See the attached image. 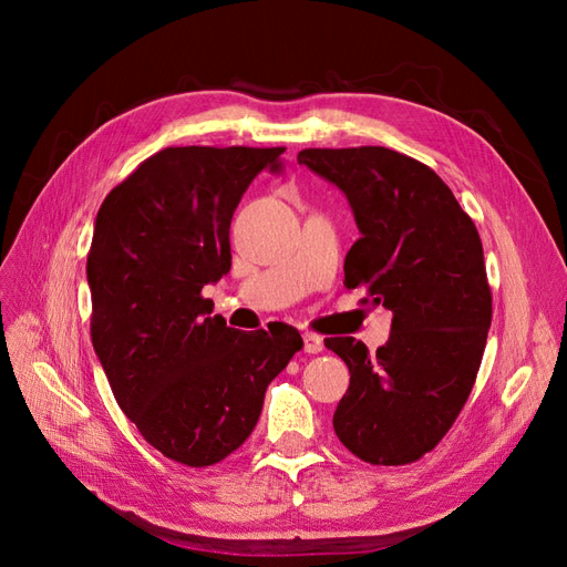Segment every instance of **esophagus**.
<instances>
[{
	"label": "esophagus",
	"instance_id": "obj_1",
	"mask_svg": "<svg viewBox=\"0 0 567 567\" xmlns=\"http://www.w3.org/2000/svg\"><path fill=\"white\" fill-rule=\"evenodd\" d=\"M302 342H305V352H310V354H317L323 350V340L317 333H310V331L302 333Z\"/></svg>",
	"mask_w": 567,
	"mask_h": 567
}]
</instances>
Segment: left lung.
<instances>
[{"label":"left lung","mask_w":567,"mask_h":567,"mask_svg":"<svg viewBox=\"0 0 567 567\" xmlns=\"http://www.w3.org/2000/svg\"><path fill=\"white\" fill-rule=\"evenodd\" d=\"M298 163L348 196L359 236L346 286L392 312L390 340L326 338L350 369L338 440L373 466H404L447 435L473 390L492 323L483 241L431 167L385 146L305 148Z\"/></svg>","instance_id":"left-lung-1"}]
</instances>
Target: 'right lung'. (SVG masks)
<instances>
[{
	"label": "right lung",
	"mask_w": 567,
	"mask_h": 567,
	"mask_svg": "<svg viewBox=\"0 0 567 567\" xmlns=\"http://www.w3.org/2000/svg\"><path fill=\"white\" fill-rule=\"evenodd\" d=\"M286 148L169 146L101 203L87 255L92 342L125 416L192 468L252 433L267 385L302 350L293 326L236 331L203 286L231 267L229 227L250 182Z\"/></svg>",
	"instance_id": "obj_1"
}]
</instances>
